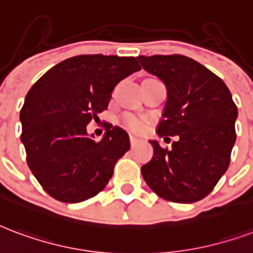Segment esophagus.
<instances>
[{
	"label": "esophagus",
	"mask_w": 253,
	"mask_h": 253,
	"mask_svg": "<svg viewBox=\"0 0 253 253\" xmlns=\"http://www.w3.org/2000/svg\"><path fill=\"white\" fill-rule=\"evenodd\" d=\"M130 143H131V147L138 145V139H136L135 136H130Z\"/></svg>",
	"instance_id": "34e87169"
}]
</instances>
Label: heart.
I'll use <instances>...</instances> for the list:
<instances>
[{"label":"heart","mask_w":253,"mask_h":253,"mask_svg":"<svg viewBox=\"0 0 253 253\" xmlns=\"http://www.w3.org/2000/svg\"><path fill=\"white\" fill-rule=\"evenodd\" d=\"M122 123H123L127 128H130V130L136 132L143 131V128H145L146 126L145 121H142L141 118H136L134 117V115H126V117L122 119Z\"/></svg>","instance_id":"obj_1"}]
</instances>
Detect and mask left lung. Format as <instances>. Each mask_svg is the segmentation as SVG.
<instances>
[{"mask_svg":"<svg viewBox=\"0 0 253 253\" xmlns=\"http://www.w3.org/2000/svg\"><path fill=\"white\" fill-rule=\"evenodd\" d=\"M136 59L168 89L158 135L178 136L170 150L151 139L154 155L142 166L143 179L168 201H200L229 166L236 142V104L225 83L196 60L182 55Z\"/></svg>","mask_w":253,"mask_h":253,"instance_id":"8db88e82","label":"left lung"}]
</instances>
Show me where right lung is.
Returning <instances> with one entry per match:
<instances>
[{
  "instance_id": "add662e5",
  "label": "right lung",
  "mask_w": 253,
  "mask_h": 253,
  "mask_svg": "<svg viewBox=\"0 0 253 253\" xmlns=\"http://www.w3.org/2000/svg\"><path fill=\"white\" fill-rule=\"evenodd\" d=\"M139 69L135 57L80 55L32 85L20 112L21 142L29 169L49 196L76 204L106 188L130 149L128 134L110 126L96 142L87 125L107 108L115 85Z\"/></svg>"
}]
</instances>
